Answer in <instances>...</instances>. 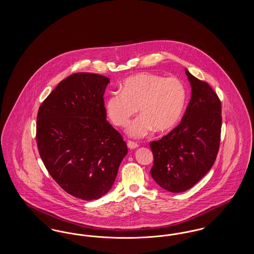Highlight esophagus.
<instances>
[{
  "mask_svg": "<svg viewBox=\"0 0 254 254\" xmlns=\"http://www.w3.org/2000/svg\"><path fill=\"white\" fill-rule=\"evenodd\" d=\"M127 147H128L129 149H135V148L138 147V144L135 143V142H132V141H128V142H127Z\"/></svg>",
  "mask_w": 254,
  "mask_h": 254,
  "instance_id": "1",
  "label": "esophagus"
}]
</instances>
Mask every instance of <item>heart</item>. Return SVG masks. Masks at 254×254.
I'll return each instance as SVG.
<instances>
[{
  "mask_svg": "<svg viewBox=\"0 0 254 254\" xmlns=\"http://www.w3.org/2000/svg\"><path fill=\"white\" fill-rule=\"evenodd\" d=\"M187 102V88L175 77L142 72L127 78L121 92L106 103V111L116 127H126L138 111L141 115L130 124L127 134L142 138L154 128L158 132L171 129L181 118Z\"/></svg>",
  "mask_w": 254,
  "mask_h": 254,
  "instance_id": "b5f03b06",
  "label": "heart"
}]
</instances>
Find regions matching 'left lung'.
<instances>
[{
	"label": "left lung",
	"instance_id": "obj_1",
	"mask_svg": "<svg viewBox=\"0 0 254 254\" xmlns=\"http://www.w3.org/2000/svg\"><path fill=\"white\" fill-rule=\"evenodd\" d=\"M185 71L191 97L181 123L162 139L149 143L154 157L150 174L161 188L174 193L191 189L212 168L222 127L217 94L207 83Z\"/></svg>",
	"mask_w": 254,
	"mask_h": 254
}]
</instances>
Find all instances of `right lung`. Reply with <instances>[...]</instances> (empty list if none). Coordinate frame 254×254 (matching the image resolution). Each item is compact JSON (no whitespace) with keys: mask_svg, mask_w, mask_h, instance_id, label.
I'll return each mask as SVG.
<instances>
[{"mask_svg":"<svg viewBox=\"0 0 254 254\" xmlns=\"http://www.w3.org/2000/svg\"><path fill=\"white\" fill-rule=\"evenodd\" d=\"M109 84L103 75L74 73L47 97L37 115L45 167L64 191L85 201L109 192L127 153L121 134L107 121Z\"/></svg>","mask_w":254,"mask_h":254,"instance_id":"add662e5","label":"right lung"}]
</instances>
